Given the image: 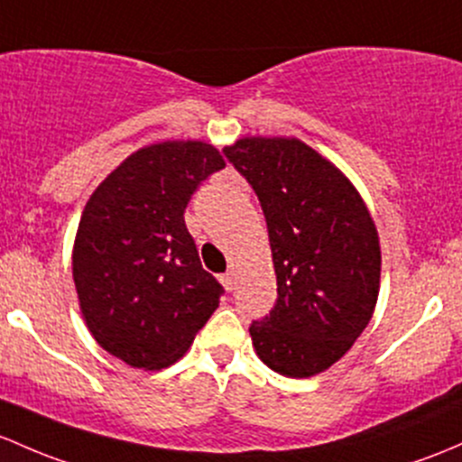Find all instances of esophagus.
<instances>
[{"mask_svg":"<svg viewBox=\"0 0 462 462\" xmlns=\"http://www.w3.org/2000/svg\"><path fill=\"white\" fill-rule=\"evenodd\" d=\"M218 281H221V285L226 288V292H232V288H235V274L232 272H226V274L218 276Z\"/></svg>","mask_w":462,"mask_h":462,"instance_id":"34e87169","label":"esophagus"}]
</instances>
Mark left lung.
I'll return each mask as SVG.
<instances>
[{"label":"left lung","mask_w":462,"mask_h":462,"mask_svg":"<svg viewBox=\"0 0 462 462\" xmlns=\"http://www.w3.org/2000/svg\"><path fill=\"white\" fill-rule=\"evenodd\" d=\"M268 221L276 299L250 325L270 370L308 378L329 370L370 323L381 288V244L354 183L296 137H244L223 148Z\"/></svg>","instance_id":"left-lung-1"}]
</instances>
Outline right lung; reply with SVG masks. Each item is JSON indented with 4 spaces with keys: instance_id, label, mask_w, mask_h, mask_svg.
Listing matches in <instances>:
<instances>
[{
    "instance_id": "obj_1",
    "label": "right lung",
    "mask_w": 462,
    "mask_h": 462,
    "mask_svg": "<svg viewBox=\"0 0 462 462\" xmlns=\"http://www.w3.org/2000/svg\"><path fill=\"white\" fill-rule=\"evenodd\" d=\"M226 159L206 142L139 148L90 194L72 281L86 328L106 352L139 370H163L192 346L223 288L201 268L183 212Z\"/></svg>"
}]
</instances>
